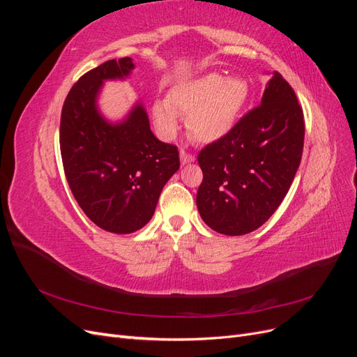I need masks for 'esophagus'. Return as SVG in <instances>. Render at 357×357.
I'll list each match as a JSON object with an SVG mask.
<instances>
[{
  "label": "esophagus",
  "instance_id": "esophagus-1",
  "mask_svg": "<svg viewBox=\"0 0 357 357\" xmlns=\"http://www.w3.org/2000/svg\"><path fill=\"white\" fill-rule=\"evenodd\" d=\"M180 160H181V164L185 165V164H189V162H193V160H195V156H193L192 153H189L188 150L181 149V150H180Z\"/></svg>",
  "mask_w": 357,
  "mask_h": 357
}]
</instances>
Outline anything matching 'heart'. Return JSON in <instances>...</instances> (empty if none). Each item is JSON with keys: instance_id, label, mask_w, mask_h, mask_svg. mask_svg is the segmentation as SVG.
I'll return each mask as SVG.
<instances>
[{"instance_id": "obj_1", "label": "heart", "mask_w": 357, "mask_h": 357, "mask_svg": "<svg viewBox=\"0 0 357 357\" xmlns=\"http://www.w3.org/2000/svg\"><path fill=\"white\" fill-rule=\"evenodd\" d=\"M247 98L248 86L243 79L211 73L178 84L168 101H156L153 117L159 131L172 137L178 129L177 113L188 116L190 135L201 143H211L232 131Z\"/></svg>"}]
</instances>
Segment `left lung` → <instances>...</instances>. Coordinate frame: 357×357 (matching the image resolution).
Here are the masks:
<instances>
[{"instance_id":"1","label":"left lung","mask_w":357,"mask_h":357,"mask_svg":"<svg viewBox=\"0 0 357 357\" xmlns=\"http://www.w3.org/2000/svg\"><path fill=\"white\" fill-rule=\"evenodd\" d=\"M304 135L296 93L275 71L261 105L198 153L204 177L197 205L202 220L225 235H244L262 226L295 178Z\"/></svg>"}]
</instances>
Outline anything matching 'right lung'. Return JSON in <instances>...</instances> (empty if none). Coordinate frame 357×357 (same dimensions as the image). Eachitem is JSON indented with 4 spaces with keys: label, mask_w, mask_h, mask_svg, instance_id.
<instances>
[{
    "label": "right lung",
    "mask_w": 357,
    "mask_h": 357,
    "mask_svg": "<svg viewBox=\"0 0 357 357\" xmlns=\"http://www.w3.org/2000/svg\"><path fill=\"white\" fill-rule=\"evenodd\" d=\"M132 68L126 56L83 74L61 113L59 146L68 186L84 214L113 234L142 229L152 219L165 183L180 168L177 146L153 135L142 104L117 125L96 110L102 82L123 79Z\"/></svg>",
    "instance_id": "add662e5"
}]
</instances>
